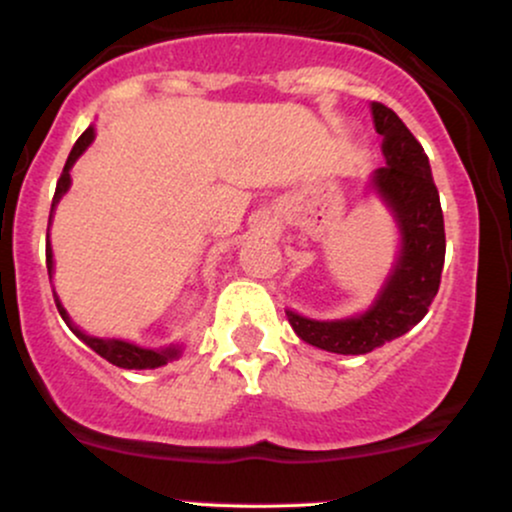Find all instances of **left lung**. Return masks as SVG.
Here are the masks:
<instances>
[{
	"instance_id": "1",
	"label": "left lung",
	"mask_w": 512,
	"mask_h": 512,
	"mask_svg": "<svg viewBox=\"0 0 512 512\" xmlns=\"http://www.w3.org/2000/svg\"><path fill=\"white\" fill-rule=\"evenodd\" d=\"M370 113L375 132L383 137L387 163L370 175V190L383 199L397 221L402 245L395 267L378 298L361 315L310 320L286 310L293 332L303 342L332 354H368L407 334L424 320L436 298L445 262L443 209L424 146L387 105L370 103Z\"/></svg>"
}]
</instances>
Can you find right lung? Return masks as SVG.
I'll list each match as a JSON object with an SVG mask.
<instances>
[{
    "instance_id": "add662e5",
    "label": "right lung",
    "mask_w": 512,
    "mask_h": 512,
    "mask_svg": "<svg viewBox=\"0 0 512 512\" xmlns=\"http://www.w3.org/2000/svg\"><path fill=\"white\" fill-rule=\"evenodd\" d=\"M93 137H96V129L88 127L84 134H81L79 139H76V144L72 146V154H69L67 163H64V170L60 175V180H57V190H55V197H52V209H50V221H52V214H55V207L60 204V199L64 192L69 190V185H72V175H69V170L76 163V158H79L84 151L88 149V144L93 142ZM50 231V226H48ZM45 262H48V274H52V269H55V264H52V248H50V240H48V248H45ZM57 303V310H60L62 320L67 322L69 330H72L76 337L81 339L86 346H91L93 351H96L98 356H103L105 361H110L113 366L117 368H127V370H146V368H158V366H166L168 361H173V358L180 356V346H168V349H142V346L137 344H129V342H122V339H101V337H91V334L81 332L79 327L74 325L72 317L67 315V310L62 308L60 298H55Z\"/></svg>"
}]
</instances>
